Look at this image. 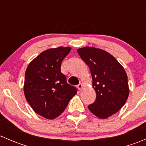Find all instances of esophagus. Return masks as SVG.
Segmentation results:
<instances>
[{
	"mask_svg": "<svg viewBox=\"0 0 146 146\" xmlns=\"http://www.w3.org/2000/svg\"><path fill=\"white\" fill-rule=\"evenodd\" d=\"M82 86H83V85H82V83H81V82H80V83H79L78 85V88L79 90H81L82 88Z\"/></svg>",
	"mask_w": 146,
	"mask_h": 146,
	"instance_id": "obj_1",
	"label": "esophagus"
}]
</instances>
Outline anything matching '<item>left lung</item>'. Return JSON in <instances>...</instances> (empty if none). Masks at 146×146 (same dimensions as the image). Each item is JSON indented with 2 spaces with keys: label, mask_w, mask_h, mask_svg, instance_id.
I'll list each match as a JSON object with an SVG mask.
<instances>
[{
  "label": "left lung",
  "mask_w": 146,
  "mask_h": 146,
  "mask_svg": "<svg viewBox=\"0 0 146 146\" xmlns=\"http://www.w3.org/2000/svg\"><path fill=\"white\" fill-rule=\"evenodd\" d=\"M77 51L90 69L96 92V100L88 109L99 118H107L117 112L127 100V75L116 58L104 50L87 46Z\"/></svg>",
  "instance_id": "8db88e82"
}]
</instances>
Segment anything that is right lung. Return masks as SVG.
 Instances as JSON below:
<instances>
[{
    "label": "right lung",
    "instance_id": "right-lung-1",
    "mask_svg": "<svg viewBox=\"0 0 146 146\" xmlns=\"http://www.w3.org/2000/svg\"><path fill=\"white\" fill-rule=\"evenodd\" d=\"M70 47L50 48L41 53L28 65L24 93L34 111L46 119L60 115L77 93L76 87L67 83L61 72V62Z\"/></svg>",
    "mask_w": 146,
    "mask_h": 146
}]
</instances>
